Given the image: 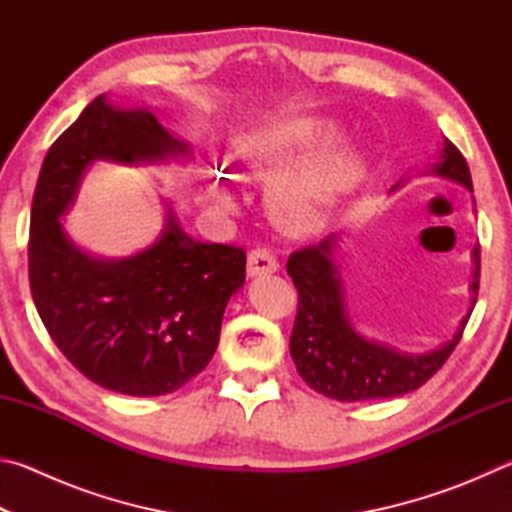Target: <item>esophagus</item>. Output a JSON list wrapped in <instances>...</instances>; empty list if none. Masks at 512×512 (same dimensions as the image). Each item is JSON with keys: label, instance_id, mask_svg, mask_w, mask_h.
I'll use <instances>...</instances> for the list:
<instances>
[{"label": "esophagus", "instance_id": "34e87169", "mask_svg": "<svg viewBox=\"0 0 512 512\" xmlns=\"http://www.w3.org/2000/svg\"><path fill=\"white\" fill-rule=\"evenodd\" d=\"M280 264H277L275 255L268 248H255L248 253V275L250 277H262L275 273Z\"/></svg>", "mask_w": 512, "mask_h": 512}]
</instances>
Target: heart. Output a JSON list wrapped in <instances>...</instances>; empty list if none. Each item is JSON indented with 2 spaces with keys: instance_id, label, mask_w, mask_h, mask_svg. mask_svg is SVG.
Listing matches in <instances>:
<instances>
[{
  "instance_id": "obj_1",
  "label": "heart",
  "mask_w": 512,
  "mask_h": 512,
  "mask_svg": "<svg viewBox=\"0 0 512 512\" xmlns=\"http://www.w3.org/2000/svg\"><path fill=\"white\" fill-rule=\"evenodd\" d=\"M336 137H339V124H334L332 119L302 115L264 126L239 140V158L262 176H271L284 164L309 155L307 160L275 176L268 189V210L284 228L307 230L323 221L325 214L359 180L363 167L361 155L348 144L329 147ZM311 152L315 155L311 156ZM207 196L221 210H232L237 203L228 187V178H223L221 171L207 173Z\"/></svg>"
}]
</instances>
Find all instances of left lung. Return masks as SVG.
Listing matches in <instances>:
<instances>
[{"label":"left lung","mask_w":512,"mask_h":512,"mask_svg":"<svg viewBox=\"0 0 512 512\" xmlns=\"http://www.w3.org/2000/svg\"><path fill=\"white\" fill-rule=\"evenodd\" d=\"M431 173L454 180L472 192L470 167L463 153L445 140L443 153ZM402 187L397 183L393 189ZM339 235H329L316 246L296 250L287 262V273L298 289V314L293 323L289 350L300 377L316 393L339 402H366L400 397L436 375L461 341L479 293L481 250H472V307L463 316L456 334L436 350L424 354L397 352L388 345L368 341L352 327L345 309L343 282L336 268Z\"/></svg>","instance_id":"1"}]
</instances>
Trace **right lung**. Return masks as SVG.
Masks as SVG:
<instances>
[{
  "instance_id": "right-lung-1",
  "label": "right lung",
  "mask_w": 512,
  "mask_h": 512,
  "mask_svg": "<svg viewBox=\"0 0 512 512\" xmlns=\"http://www.w3.org/2000/svg\"><path fill=\"white\" fill-rule=\"evenodd\" d=\"M151 110H121L99 94L51 144L31 205L29 282L51 341L108 391L167 395L196 377L219 345L232 293L244 287V248L203 244L169 207L160 239L124 259L92 257L60 223L97 160L187 158Z\"/></svg>"
}]
</instances>
